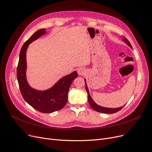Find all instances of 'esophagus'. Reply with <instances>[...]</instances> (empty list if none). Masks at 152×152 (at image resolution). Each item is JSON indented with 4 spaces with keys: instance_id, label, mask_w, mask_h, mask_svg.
Listing matches in <instances>:
<instances>
[{
    "instance_id": "esophagus-1",
    "label": "esophagus",
    "mask_w": 152,
    "mask_h": 152,
    "mask_svg": "<svg viewBox=\"0 0 152 152\" xmlns=\"http://www.w3.org/2000/svg\"><path fill=\"white\" fill-rule=\"evenodd\" d=\"M85 70H84V69H82V68H80V69H78V74L79 75H84V74H85Z\"/></svg>"
}]
</instances>
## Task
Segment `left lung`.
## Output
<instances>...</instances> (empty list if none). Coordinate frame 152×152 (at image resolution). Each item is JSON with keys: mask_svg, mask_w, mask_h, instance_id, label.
Returning a JSON list of instances; mask_svg holds the SVG:
<instances>
[{"mask_svg": "<svg viewBox=\"0 0 152 152\" xmlns=\"http://www.w3.org/2000/svg\"><path fill=\"white\" fill-rule=\"evenodd\" d=\"M123 40L126 42V43L127 45H128L132 48V46L131 45L130 43V42L128 41V40L127 39H124ZM85 81L86 82V80H85ZM85 88H86V90L87 91V93H88V102H89V104H90V106L92 107V109H93L96 112H101V113H116L118 111H120L123 107H119V108H115V109H111V108H105V107H101L99 105H98L97 104H96L94 101L93 100V99L91 98L90 94V93H89V91H88V87H87V85H86V83H85Z\"/></svg>", "mask_w": 152, "mask_h": 152, "instance_id": "left-lung-1", "label": "left lung"}]
</instances>
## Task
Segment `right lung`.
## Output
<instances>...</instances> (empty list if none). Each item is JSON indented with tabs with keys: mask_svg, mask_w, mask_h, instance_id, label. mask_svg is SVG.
Listing matches in <instances>:
<instances>
[{
	"mask_svg": "<svg viewBox=\"0 0 152 152\" xmlns=\"http://www.w3.org/2000/svg\"><path fill=\"white\" fill-rule=\"evenodd\" d=\"M44 29L35 32L23 45L17 67V79L24 99L37 111L48 113L61 110L67 101L69 89L73 80L78 77L77 71L62 78L55 85L46 91H37L31 88L26 78V50L29 45L45 34Z\"/></svg>",
	"mask_w": 152,
	"mask_h": 152,
	"instance_id": "right-lung-1",
	"label": "right lung"
}]
</instances>
